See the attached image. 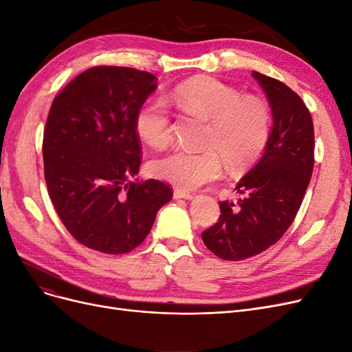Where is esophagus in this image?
I'll list each match as a JSON object with an SVG mask.
<instances>
[{
  "instance_id": "obj_1",
  "label": "esophagus",
  "mask_w": 352,
  "mask_h": 352,
  "mask_svg": "<svg viewBox=\"0 0 352 352\" xmlns=\"http://www.w3.org/2000/svg\"><path fill=\"white\" fill-rule=\"evenodd\" d=\"M194 197V194L188 192V191H184V190H179V188H175L174 190V199H186V200H191Z\"/></svg>"
}]
</instances>
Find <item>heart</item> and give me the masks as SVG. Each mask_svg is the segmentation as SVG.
Instances as JSON below:
<instances>
[{
    "label": "heart",
    "mask_w": 352,
    "mask_h": 352,
    "mask_svg": "<svg viewBox=\"0 0 352 352\" xmlns=\"http://www.w3.org/2000/svg\"><path fill=\"white\" fill-rule=\"evenodd\" d=\"M175 100L184 110L209 120L203 152L175 149L153 161L152 173L183 190L199 188L220 178L223 164L242 169L264 151L270 136L267 104L255 97H241L239 91L213 78H196L175 88ZM138 136L153 148L171 140V117L161 100H148L136 113Z\"/></svg>",
    "instance_id": "b5f03b06"
}]
</instances>
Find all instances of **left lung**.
Wrapping results in <instances>:
<instances>
[{"mask_svg": "<svg viewBox=\"0 0 352 352\" xmlns=\"http://www.w3.org/2000/svg\"><path fill=\"white\" fill-rule=\"evenodd\" d=\"M268 98L272 129L263 158L220 201L217 223L201 233L204 245L226 261H242L280 241L300 209L315 164V132L303 100L274 78L252 72Z\"/></svg>", "mask_w": 352, "mask_h": 352, "instance_id": "left-lung-1", "label": "left lung"}]
</instances>
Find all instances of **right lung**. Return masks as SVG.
Listing matches in <instances>:
<instances>
[{
	"mask_svg": "<svg viewBox=\"0 0 352 352\" xmlns=\"http://www.w3.org/2000/svg\"><path fill=\"white\" fill-rule=\"evenodd\" d=\"M155 75L124 67L84 71L55 97L43 133L45 179L62 223L87 248L126 254L139 246L173 188L130 181L142 162L136 113Z\"/></svg>",
	"mask_w": 352,
	"mask_h": 352,
	"instance_id": "right-lung-1",
	"label": "right lung"
}]
</instances>
